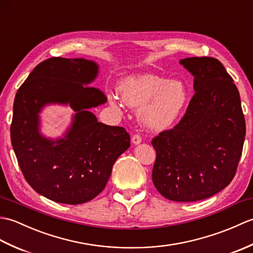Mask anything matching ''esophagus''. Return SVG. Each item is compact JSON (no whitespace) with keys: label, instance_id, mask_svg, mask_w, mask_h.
Masks as SVG:
<instances>
[{"label":"esophagus","instance_id":"1","mask_svg":"<svg viewBox=\"0 0 253 253\" xmlns=\"http://www.w3.org/2000/svg\"><path fill=\"white\" fill-rule=\"evenodd\" d=\"M141 141H142V138L140 135H139V133H135V135L131 137V142L133 144H139Z\"/></svg>","mask_w":253,"mask_h":253}]
</instances>
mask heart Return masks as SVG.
<instances>
[{
  "label": "heart",
  "instance_id": "heart-1",
  "mask_svg": "<svg viewBox=\"0 0 253 253\" xmlns=\"http://www.w3.org/2000/svg\"><path fill=\"white\" fill-rule=\"evenodd\" d=\"M120 92L128 105L140 107L139 115L147 126L164 129L170 126L184 111L188 90L180 80H170L154 74H140L124 79ZM113 106H122L121 100L111 95Z\"/></svg>",
  "mask_w": 253,
  "mask_h": 253
}]
</instances>
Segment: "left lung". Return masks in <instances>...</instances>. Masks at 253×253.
<instances>
[{"instance_id":"obj_1","label":"left lung","mask_w":253,"mask_h":253,"mask_svg":"<svg viewBox=\"0 0 253 253\" xmlns=\"http://www.w3.org/2000/svg\"><path fill=\"white\" fill-rule=\"evenodd\" d=\"M193 76L195 94L171 129L152 139V180L171 201L203 200L223 190L237 171L246 136L239 91L214 57L180 61Z\"/></svg>"}]
</instances>
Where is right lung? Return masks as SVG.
<instances>
[{
  "label": "right lung",
  "instance_id": "obj_1",
  "mask_svg": "<svg viewBox=\"0 0 253 253\" xmlns=\"http://www.w3.org/2000/svg\"><path fill=\"white\" fill-rule=\"evenodd\" d=\"M98 65L84 58L51 57L41 62L15 96L10 140L27 182L43 197L66 204L92 200L104 189L115 161L130 147L124 127L98 122L91 107L106 95L87 85ZM69 104L77 112L66 137L50 141L39 132L45 104Z\"/></svg>",
  "mask_w": 253,
  "mask_h": 253
}]
</instances>
